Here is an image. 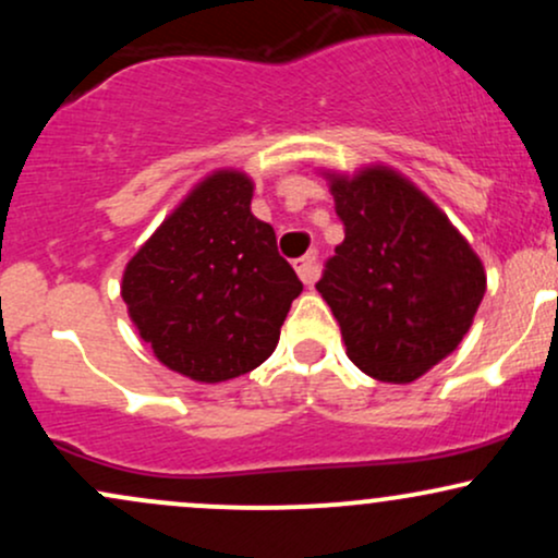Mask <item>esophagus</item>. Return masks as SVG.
Wrapping results in <instances>:
<instances>
[{
	"instance_id": "1",
	"label": "esophagus",
	"mask_w": 558,
	"mask_h": 558,
	"mask_svg": "<svg viewBox=\"0 0 558 558\" xmlns=\"http://www.w3.org/2000/svg\"><path fill=\"white\" fill-rule=\"evenodd\" d=\"M296 272H299L301 283H304V286L315 283V280L319 278V254L317 252L304 254V257L296 262Z\"/></svg>"
}]
</instances>
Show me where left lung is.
<instances>
[{
	"mask_svg": "<svg viewBox=\"0 0 558 558\" xmlns=\"http://www.w3.org/2000/svg\"><path fill=\"white\" fill-rule=\"evenodd\" d=\"M345 239L317 291L349 360L383 383H414L462 343L485 267L425 191L388 165L323 170Z\"/></svg>",
	"mask_w": 558,
	"mask_h": 558,
	"instance_id": "obj_1",
	"label": "left lung"
}]
</instances>
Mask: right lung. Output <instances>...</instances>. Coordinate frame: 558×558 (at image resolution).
<instances>
[{"mask_svg": "<svg viewBox=\"0 0 558 558\" xmlns=\"http://www.w3.org/2000/svg\"><path fill=\"white\" fill-rule=\"evenodd\" d=\"M252 196L246 172L213 170L125 265L128 317L165 367L194 383L259 367L304 288L272 226L252 215Z\"/></svg>", "mask_w": 558, "mask_h": 558, "instance_id": "obj_1", "label": "right lung"}]
</instances>
